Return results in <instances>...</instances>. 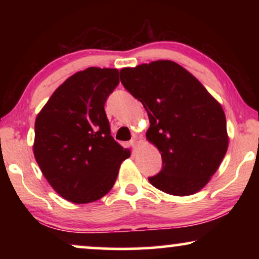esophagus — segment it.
<instances>
[{"mask_svg":"<svg viewBox=\"0 0 259 259\" xmlns=\"http://www.w3.org/2000/svg\"><path fill=\"white\" fill-rule=\"evenodd\" d=\"M139 144H140V141L138 140V138H133V139L131 140V145H132L133 148H136V150L139 147Z\"/></svg>","mask_w":259,"mask_h":259,"instance_id":"34e87169","label":"esophagus"}]
</instances>
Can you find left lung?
<instances>
[{"mask_svg": "<svg viewBox=\"0 0 259 259\" xmlns=\"http://www.w3.org/2000/svg\"><path fill=\"white\" fill-rule=\"evenodd\" d=\"M120 80L144 105L150 119L146 139L161 154V171L148 182L172 196L197 193L228 151L222 105L189 70L169 60L126 67Z\"/></svg>", "mask_w": 259, "mask_h": 259, "instance_id": "8db88e82", "label": "left lung"}]
</instances>
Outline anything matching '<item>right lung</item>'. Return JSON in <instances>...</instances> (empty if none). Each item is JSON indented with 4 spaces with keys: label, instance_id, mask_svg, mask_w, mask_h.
I'll list each match as a JSON object with an SVG mask.
<instances>
[{
    "label": "right lung",
    "instance_id": "right-lung-1",
    "mask_svg": "<svg viewBox=\"0 0 259 259\" xmlns=\"http://www.w3.org/2000/svg\"><path fill=\"white\" fill-rule=\"evenodd\" d=\"M118 84L116 68L80 70L56 88L35 120L33 151L42 175L74 204L107 194L131 155L111 136L104 107Z\"/></svg>",
    "mask_w": 259,
    "mask_h": 259
}]
</instances>
